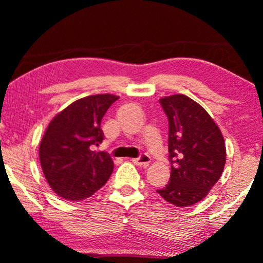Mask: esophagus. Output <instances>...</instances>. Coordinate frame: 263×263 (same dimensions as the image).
I'll use <instances>...</instances> for the list:
<instances>
[{
	"label": "esophagus",
	"instance_id": "1",
	"mask_svg": "<svg viewBox=\"0 0 263 263\" xmlns=\"http://www.w3.org/2000/svg\"><path fill=\"white\" fill-rule=\"evenodd\" d=\"M133 163H134L135 165H138V166L147 167L148 166V164L151 163V158L148 154H142V156L136 158V159H133Z\"/></svg>",
	"mask_w": 263,
	"mask_h": 263
}]
</instances>
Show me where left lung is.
<instances>
[{"instance_id": "obj_1", "label": "left lung", "mask_w": 263, "mask_h": 263, "mask_svg": "<svg viewBox=\"0 0 263 263\" xmlns=\"http://www.w3.org/2000/svg\"><path fill=\"white\" fill-rule=\"evenodd\" d=\"M168 120L170 181L157 193L177 207L195 204L220 178L226 161L220 129L206 110L184 95L159 99Z\"/></svg>"}]
</instances>
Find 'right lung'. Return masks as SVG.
Wrapping results in <instances>:
<instances>
[{
	"mask_svg": "<svg viewBox=\"0 0 263 263\" xmlns=\"http://www.w3.org/2000/svg\"><path fill=\"white\" fill-rule=\"evenodd\" d=\"M118 99L112 95L85 97L71 103L50 122L39 146V160L49 185L66 200L92 196L107 182L114 161L96 152L104 140L100 128L107 109Z\"/></svg>",
	"mask_w": 263,
	"mask_h": 263,
	"instance_id": "right-lung-1",
	"label": "right lung"
}]
</instances>
